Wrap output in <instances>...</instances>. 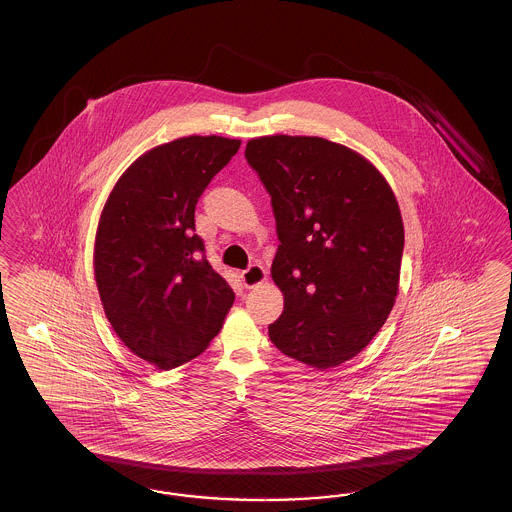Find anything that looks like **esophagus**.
<instances>
[{
	"label": "esophagus",
	"mask_w": 512,
	"mask_h": 512,
	"mask_svg": "<svg viewBox=\"0 0 512 512\" xmlns=\"http://www.w3.org/2000/svg\"><path fill=\"white\" fill-rule=\"evenodd\" d=\"M265 278H267V270L261 267V265H257V263L249 265V268H245L244 272H242L245 288H255L261 282H265Z\"/></svg>",
	"instance_id": "obj_1"
}]
</instances>
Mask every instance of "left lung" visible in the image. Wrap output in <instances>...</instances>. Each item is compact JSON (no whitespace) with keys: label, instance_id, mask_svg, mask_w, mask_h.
Wrapping results in <instances>:
<instances>
[{"label":"left lung","instance_id":"8db88e82","mask_svg":"<svg viewBox=\"0 0 512 512\" xmlns=\"http://www.w3.org/2000/svg\"><path fill=\"white\" fill-rule=\"evenodd\" d=\"M245 159L270 195L284 311L268 338L320 370L363 351L399 288L403 220L386 178L349 147L317 136L249 140Z\"/></svg>","mask_w":512,"mask_h":512}]
</instances>
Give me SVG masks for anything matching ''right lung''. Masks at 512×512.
Listing matches in <instances>:
<instances>
[{
    "instance_id": "obj_1",
    "label": "right lung",
    "mask_w": 512,
    "mask_h": 512,
    "mask_svg": "<svg viewBox=\"0 0 512 512\" xmlns=\"http://www.w3.org/2000/svg\"><path fill=\"white\" fill-rule=\"evenodd\" d=\"M240 140L188 136L153 147L122 174L99 219V297L122 343L169 370L201 355L234 292L205 257L195 205Z\"/></svg>"
}]
</instances>
